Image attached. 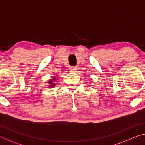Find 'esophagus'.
<instances>
[{
	"instance_id": "obj_1",
	"label": "esophagus",
	"mask_w": 145,
	"mask_h": 145,
	"mask_svg": "<svg viewBox=\"0 0 145 145\" xmlns=\"http://www.w3.org/2000/svg\"><path fill=\"white\" fill-rule=\"evenodd\" d=\"M70 72H75L77 71V68L75 67H71L70 68Z\"/></svg>"
}]
</instances>
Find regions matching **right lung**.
<instances>
[{"instance_id": "add662e5", "label": "right lung", "mask_w": 145, "mask_h": 145, "mask_svg": "<svg viewBox=\"0 0 145 145\" xmlns=\"http://www.w3.org/2000/svg\"><path fill=\"white\" fill-rule=\"evenodd\" d=\"M55 80H56V78H53V79H51L50 80H49V81H50L49 83H50V86L52 87V86H55V84L54 83V81H55Z\"/></svg>"}]
</instances>
